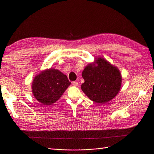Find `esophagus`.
I'll list each match as a JSON object with an SVG mask.
<instances>
[{
	"mask_svg": "<svg viewBox=\"0 0 154 154\" xmlns=\"http://www.w3.org/2000/svg\"><path fill=\"white\" fill-rule=\"evenodd\" d=\"M72 84L74 86H78V82L76 81H73L72 82Z\"/></svg>",
	"mask_w": 154,
	"mask_h": 154,
	"instance_id": "obj_1",
	"label": "esophagus"
}]
</instances>
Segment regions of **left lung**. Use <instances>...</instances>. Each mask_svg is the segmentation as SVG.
Here are the masks:
<instances>
[{
  "mask_svg": "<svg viewBox=\"0 0 154 154\" xmlns=\"http://www.w3.org/2000/svg\"><path fill=\"white\" fill-rule=\"evenodd\" d=\"M82 76L84 79L81 85L82 91L91 100L98 103L110 101L121 87L122 77L119 68L103 58H96L94 63L88 64Z\"/></svg>",
  "mask_w": 154,
  "mask_h": 154,
  "instance_id": "obj_1",
  "label": "left lung"
}]
</instances>
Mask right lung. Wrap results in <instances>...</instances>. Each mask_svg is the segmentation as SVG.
Here are the masks:
<instances>
[{"instance_id": "1", "label": "right lung", "mask_w": 154, "mask_h": 154, "mask_svg": "<svg viewBox=\"0 0 154 154\" xmlns=\"http://www.w3.org/2000/svg\"><path fill=\"white\" fill-rule=\"evenodd\" d=\"M70 84L64 73L50 68L42 71L34 78L32 93L43 105H52L60 98Z\"/></svg>"}]
</instances>
